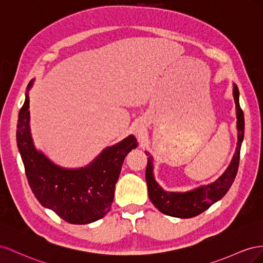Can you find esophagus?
<instances>
[{
	"label": "esophagus",
	"mask_w": 263,
	"mask_h": 263,
	"mask_svg": "<svg viewBox=\"0 0 263 263\" xmlns=\"http://www.w3.org/2000/svg\"><path fill=\"white\" fill-rule=\"evenodd\" d=\"M136 134H137V137L139 138V139H142L143 138V136H144V129L143 127H137L136 129Z\"/></svg>",
	"instance_id": "1"
}]
</instances>
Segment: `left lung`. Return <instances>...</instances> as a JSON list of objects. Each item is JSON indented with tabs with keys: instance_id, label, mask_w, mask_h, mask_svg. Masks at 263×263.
Segmentation results:
<instances>
[{
	"instance_id": "left-lung-1",
	"label": "left lung",
	"mask_w": 263,
	"mask_h": 263,
	"mask_svg": "<svg viewBox=\"0 0 263 263\" xmlns=\"http://www.w3.org/2000/svg\"><path fill=\"white\" fill-rule=\"evenodd\" d=\"M232 95H234L237 116V147L229 166L215 182L198 186L196 189L187 192L165 191L155 181L153 174V156L145 151V154L147 155L145 178L148 197L161 213L172 217H177V218H192V217L205 212L216 201L220 200L229 191L237 175L240 148H241L245 137V118L239 104V90L236 84H234Z\"/></svg>"
}]
</instances>
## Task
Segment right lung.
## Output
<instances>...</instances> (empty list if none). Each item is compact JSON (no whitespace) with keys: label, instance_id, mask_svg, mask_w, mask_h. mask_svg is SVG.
I'll list each match as a JSON object with an SVG mask.
<instances>
[{"label":"right lung","instance_id":"obj_1","mask_svg":"<svg viewBox=\"0 0 263 263\" xmlns=\"http://www.w3.org/2000/svg\"><path fill=\"white\" fill-rule=\"evenodd\" d=\"M20 110L16 141L32 192L42 206L69 223L86 224L101 219L110 211L115 187L126 154L138 147L132 134L108 146L84 167L66 168L35 147L29 125L28 91Z\"/></svg>","mask_w":263,"mask_h":263}]
</instances>
